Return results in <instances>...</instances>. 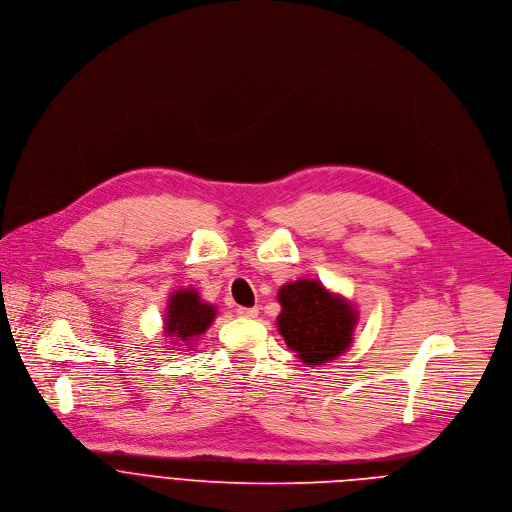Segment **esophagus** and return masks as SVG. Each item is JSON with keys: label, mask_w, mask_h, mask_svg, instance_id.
<instances>
[{"label": "esophagus", "mask_w": 512, "mask_h": 512, "mask_svg": "<svg viewBox=\"0 0 512 512\" xmlns=\"http://www.w3.org/2000/svg\"><path fill=\"white\" fill-rule=\"evenodd\" d=\"M239 317H257L259 309L257 307H237Z\"/></svg>", "instance_id": "34e87169"}]
</instances>
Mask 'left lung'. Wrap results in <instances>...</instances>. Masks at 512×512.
Segmentation results:
<instances>
[{
	"label": "left lung",
	"mask_w": 512,
	"mask_h": 512,
	"mask_svg": "<svg viewBox=\"0 0 512 512\" xmlns=\"http://www.w3.org/2000/svg\"><path fill=\"white\" fill-rule=\"evenodd\" d=\"M277 301L281 303L277 329L305 366H323L346 354L354 344L358 309L321 281H289L281 285Z\"/></svg>",
	"instance_id": "8db88e82"
}]
</instances>
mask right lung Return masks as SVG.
Instances as JSON below:
<instances>
[{
	"instance_id": "obj_1",
	"label": "right lung",
	"mask_w": 512,
	"mask_h": 512,
	"mask_svg": "<svg viewBox=\"0 0 512 512\" xmlns=\"http://www.w3.org/2000/svg\"><path fill=\"white\" fill-rule=\"evenodd\" d=\"M217 317V307L203 301L195 287H185L170 293L164 313V337L173 339L170 346L195 350L197 339L209 329ZM183 352V350H181Z\"/></svg>"
}]
</instances>
